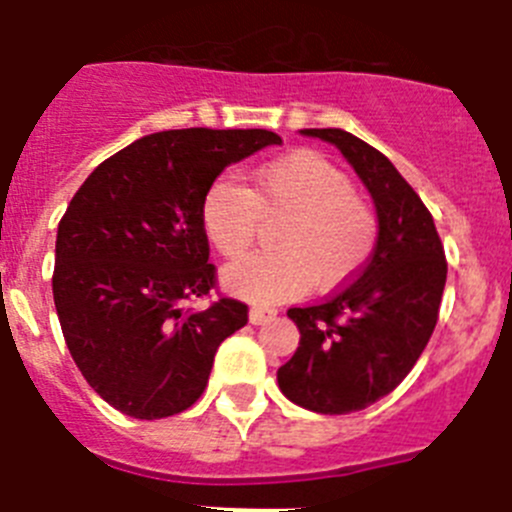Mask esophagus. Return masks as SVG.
Listing matches in <instances>:
<instances>
[{
    "label": "esophagus",
    "mask_w": 512,
    "mask_h": 512,
    "mask_svg": "<svg viewBox=\"0 0 512 512\" xmlns=\"http://www.w3.org/2000/svg\"><path fill=\"white\" fill-rule=\"evenodd\" d=\"M248 318H251L253 325H264V323H269V320L277 318V310H271V307L256 305V307H251V312H248Z\"/></svg>",
    "instance_id": "1"
}]
</instances>
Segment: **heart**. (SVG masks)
<instances>
[{
  "label": "heart",
  "instance_id": "1",
  "mask_svg": "<svg viewBox=\"0 0 512 512\" xmlns=\"http://www.w3.org/2000/svg\"><path fill=\"white\" fill-rule=\"evenodd\" d=\"M200 220L225 259L248 253L264 220H282L274 230L277 251L248 256L223 274L225 287L251 302L292 300L312 284L323 292L346 287L369 264L379 238L372 202L315 151L274 158L253 171L251 189L220 176L202 197Z\"/></svg>",
  "mask_w": 512,
  "mask_h": 512
}]
</instances>
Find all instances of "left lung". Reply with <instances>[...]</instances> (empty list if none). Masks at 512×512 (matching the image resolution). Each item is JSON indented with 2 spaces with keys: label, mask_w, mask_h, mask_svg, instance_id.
Segmentation results:
<instances>
[{
  "label": "left lung",
  "mask_w": 512,
  "mask_h": 512,
  "mask_svg": "<svg viewBox=\"0 0 512 512\" xmlns=\"http://www.w3.org/2000/svg\"><path fill=\"white\" fill-rule=\"evenodd\" d=\"M302 133L348 158L379 217L377 248L359 277L328 300L287 310L300 346L279 366V390L312 413L346 415L408 377L436 328L449 266L431 212L390 158L346 130Z\"/></svg>",
  "instance_id": "8db88e82"
}]
</instances>
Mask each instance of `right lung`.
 <instances>
[{"mask_svg":"<svg viewBox=\"0 0 512 512\" xmlns=\"http://www.w3.org/2000/svg\"><path fill=\"white\" fill-rule=\"evenodd\" d=\"M282 143L271 130H164L89 174L56 238L53 302L63 338L94 392L130 418L184 413L200 400L217 346L248 323L220 297L200 210L225 166Z\"/></svg>","mask_w":512,"mask_h":512,"instance_id":"1","label":"right lung"}]
</instances>
